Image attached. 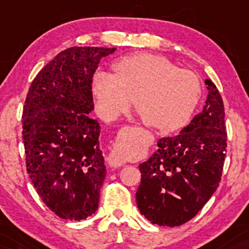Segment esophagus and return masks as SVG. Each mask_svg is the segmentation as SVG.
<instances>
[{
    "instance_id": "esophagus-1",
    "label": "esophagus",
    "mask_w": 249,
    "mask_h": 249,
    "mask_svg": "<svg viewBox=\"0 0 249 249\" xmlns=\"http://www.w3.org/2000/svg\"><path fill=\"white\" fill-rule=\"evenodd\" d=\"M108 162H110L111 166L113 167H122L125 165V161L123 160L121 157L117 156L115 152L110 154V157H108Z\"/></svg>"
}]
</instances>
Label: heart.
Instances as JSON below:
<instances>
[{"instance_id": "b5f03b06", "label": "heart", "mask_w": 249, "mask_h": 249, "mask_svg": "<svg viewBox=\"0 0 249 249\" xmlns=\"http://www.w3.org/2000/svg\"><path fill=\"white\" fill-rule=\"evenodd\" d=\"M113 73L99 70L92 77L96 108L105 121H115L132 102L148 126L172 131L190 118L200 98L196 73L170 59L137 53L112 64Z\"/></svg>"}]
</instances>
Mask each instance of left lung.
<instances>
[{"instance_id": "8db88e82", "label": "left lung", "mask_w": 249, "mask_h": 249, "mask_svg": "<svg viewBox=\"0 0 249 249\" xmlns=\"http://www.w3.org/2000/svg\"><path fill=\"white\" fill-rule=\"evenodd\" d=\"M205 84L204 110L177 136L161 138L158 151L139 165L137 206L154 225L176 227L190 221L221 180L227 148L224 102L212 81Z\"/></svg>"}]
</instances>
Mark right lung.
Here are the masks:
<instances>
[{"mask_svg":"<svg viewBox=\"0 0 249 249\" xmlns=\"http://www.w3.org/2000/svg\"><path fill=\"white\" fill-rule=\"evenodd\" d=\"M116 48L72 47L31 83L22 115L25 166L42 201L62 219L84 220L98 208L107 176L93 110L92 77Z\"/></svg>","mask_w":249,"mask_h":249,"instance_id":"1","label":"right lung"}]
</instances>
